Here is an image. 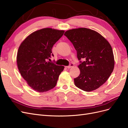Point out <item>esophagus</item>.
<instances>
[{
    "mask_svg": "<svg viewBox=\"0 0 128 128\" xmlns=\"http://www.w3.org/2000/svg\"><path fill=\"white\" fill-rule=\"evenodd\" d=\"M74 64H70V65H69V66H66V68H68V69H69V68H72V67H74Z\"/></svg>",
    "mask_w": 128,
    "mask_h": 128,
    "instance_id": "esophagus-1",
    "label": "esophagus"
}]
</instances>
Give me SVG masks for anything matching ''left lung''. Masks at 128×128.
Segmentation results:
<instances>
[{
  "instance_id": "1",
  "label": "left lung",
  "mask_w": 128,
  "mask_h": 128,
  "mask_svg": "<svg viewBox=\"0 0 128 128\" xmlns=\"http://www.w3.org/2000/svg\"><path fill=\"white\" fill-rule=\"evenodd\" d=\"M64 34L74 46L80 60V74L74 78L76 86L86 92L96 90L106 82L114 68L109 42L96 31L86 28L69 30Z\"/></svg>"
}]
</instances>
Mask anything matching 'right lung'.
I'll list each match as a JSON object with an SVG mask.
<instances>
[{"label": "right lung", "mask_w": 128, "mask_h": 128, "mask_svg": "<svg viewBox=\"0 0 128 128\" xmlns=\"http://www.w3.org/2000/svg\"><path fill=\"white\" fill-rule=\"evenodd\" d=\"M64 32L49 28L42 29L31 34L19 46L16 59L18 70L34 90L44 92L56 86L64 67L48 60L54 56L53 46Z\"/></svg>", "instance_id": "1"}]
</instances>
